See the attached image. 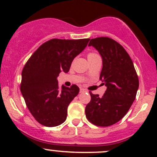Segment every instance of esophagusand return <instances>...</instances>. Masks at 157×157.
<instances>
[{
  "label": "esophagus",
  "mask_w": 157,
  "mask_h": 157,
  "mask_svg": "<svg viewBox=\"0 0 157 157\" xmlns=\"http://www.w3.org/2000/svg\"><path fill=\"white\" fill-rule=\"evenodd\" d=\"M80 93H82V92H86L87 90L86 89H83V88H80Z\"/></svg>",
  "instance_id": "1"
}]
</instances>
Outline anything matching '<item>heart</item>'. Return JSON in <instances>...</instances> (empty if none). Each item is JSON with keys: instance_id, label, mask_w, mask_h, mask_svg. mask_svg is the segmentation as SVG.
I'll use <instances>...</instances> for the list:
<instances>
[{"instance_id": "obj_1", "label": "heart", "mask_w": 157, "mask_h": 157, "mask_svg": "<svg viewBox=\"0 0 157 157\" xmlns=\"http://www.w3.org/2000/svg\"><path fill=\"white\" fill-rule=\"evenodd\" d=\"M94 53H89V54H88V56H89V55H92V54H94Z\"/></svg>"}]
</instances>
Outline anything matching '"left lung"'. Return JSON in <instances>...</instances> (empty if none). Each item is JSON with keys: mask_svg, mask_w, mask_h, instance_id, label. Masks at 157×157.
I'll use <instances>...</instances> for the list:
<instances>
[{"mask_svg": "<svg viewBox=\"0 0 157 157\" xmlns=\"http://www.w3.org/2000/svg\"><path fill=\"white\" fill-rule=\"evenodd\" d=\"M102 56L100 80L106 90L102 97L89 92L91 101L86 106V118L98 127H109L121 119L135 101L139 82L133 63L125 49L114 39L98 37L91 39Z\"/></svg>", "mask_w": 157, "mask_h": 157, "instance_id": "1", "label": "left lung"}]
</instances>
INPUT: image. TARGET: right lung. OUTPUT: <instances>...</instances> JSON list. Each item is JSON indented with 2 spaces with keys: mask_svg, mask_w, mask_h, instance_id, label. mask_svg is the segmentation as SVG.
I'll return each instance as SVG.
<instances>
[{
  "mask_svg": "<svg viewBox=\"0 0 157 157\" xmlns=\"http://www.w3.org/2000/svg\"><path fill=\"white\" fill-rule=\"evenodd\" d=\"M90 39H52L43 43L27 60L22 70L20 89L29 111L46 127H56L66 119L67 109L78 94L79 87L58 84L61 71L70 69L75 57Z\"/></svg>",
  "mask_w": 157,
  "mask_h": 157,
  "instance_id": "right-lung-1",
  "label": "right lung"
}]
</instances>
